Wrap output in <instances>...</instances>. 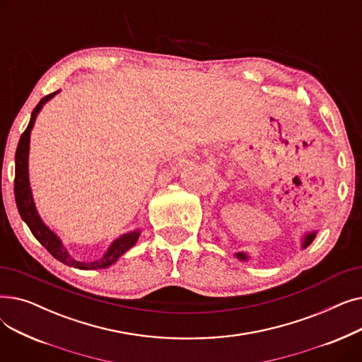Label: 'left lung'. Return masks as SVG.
I'll list each match as a JSON object with an SVG mask.
<instances>
[{
	"mask_svg": "<svg viewBox=\"0 0 362 362\" xmlns=\"http://www.w3.org/2000/svg\"><path fill=\"white\" fill-rule=\"evenodd\" d=\"M314 238H315V232L305 235V238H303V240H302V248H307V246L314 240ZM235 255H236L240 261H248V259H250L248 255L243 254V252H238V254H235Z\"/></svg>",
	"mask_w": 362,
	"mask_h": 362,
	"instance_id": "obj_1",
	"label": "left lung"
}]
</instances>
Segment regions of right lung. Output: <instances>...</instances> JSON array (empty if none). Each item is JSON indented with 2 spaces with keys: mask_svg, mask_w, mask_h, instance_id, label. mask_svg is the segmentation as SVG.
Returning <instances> with one entry per match:
<instances>
[{
  "mask_svg": "<svg viewBox=\"0 0 362 362\" xmlns=\"http://www.w3.org/2000/svg\"><path fill=\"white\" fill-rule=\"evenodd\" d=\"M57 92H52L47 97H44L40 104H37L30 116V122L26 127V130L22 133L21 141H18L17 149H16V176H14V198L17 204V210L21 213V217L28 224L32 235L37 239L41 245L45 246V250L55 258L62 261L70 267L79 269V270H98V269H107L111 264L116 262L126 251H129L133 245L136 243L141 232L133 230L130 233H126L120 236L119 239L114 240L107 252L103 255V258L90 262H83L74 259L69 251L64 248L60 238L54 232H51L48 227L41 220L40 214L36 211V206L32 198V191L29 186V168H28V160H29V141H30V130L35 124L37 112H40L45 103H48Z\"/></svg>",
  "mask_w": 362,
  "mask_h": 362,
  "instance_id": "right-lung-1",
  "label": "right lung"
}]
</instances>
